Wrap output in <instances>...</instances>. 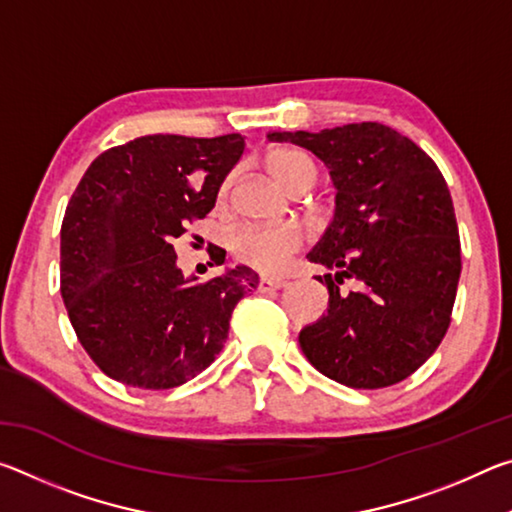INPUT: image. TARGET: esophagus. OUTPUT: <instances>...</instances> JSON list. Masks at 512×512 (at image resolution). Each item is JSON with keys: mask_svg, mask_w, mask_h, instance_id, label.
<instances>
[{"mask_svg": "<svg viewBox=\"0 0 512 512\" xmlns=\"http://www.w3.org/2000/svg\"><path fill=\"white\" fill-rule=\"evenodd\" d=\"M284 287V280H273V277H262L257 284V289L262 293H268V291H277Z\"/></svg>", "mask_w": 512, "mask_h": 512, "instance_id": "34e87169", "label": "esophagus"}]
</instances>
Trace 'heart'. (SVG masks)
I'll use <instances>...</instances> for the list:
<instances>
[{
  "mask_svg": "<svg viewBox=\"0 0 512 512\" xmlns=\"http://www.w3.org/2000/svg\"><path fill=\"white\" fill-rule=\"evenodd\" d=\"M266 171L277 185L296 192L314 185L318 176L316 162L305 151L275 149L268 153ZM302 246V232L291 223L282 225H246L230 237V250L241 264L262 273H280Z\"/></svg>",
  "mask_w": 512,
  "mask_h": 512,
  "instance_id": "b5f03b06",
  "label": "heart"
}]
</instances>
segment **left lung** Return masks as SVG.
Segmentation results:
<instances>
[{
  "instance_id": "1",
  "label": "left lung",
  "mask_w": 512,
  "mask_h": 512,
  "mask_svg": "<svg viewBox=\"0 0 512 512\" xmlns=\"http://www.w3.org/2000/svg\"><path fill=\"white\" fill-rule=\"evenodd\" d=\"M323 160L334 219L307 259L325 266L327 314L302 327L311 366L350 388L393 386L418 370L452 320L461 241L443 173L409 137L377 121L320 133H268ZM343 279L353 289L340 291Z\"/></svg>"
}]
</instances>
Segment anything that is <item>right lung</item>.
Here are the masks:
<instances>
[{
    "label": "right lung",
    "mask_w": 512,
    "mask_h": 512,
    "mask_svg": "<svg viewBox=\"0 0 512 512\" xmlns=\"http://www.w3.org/2000/svg\"><path fill=\"white\" fill-rule=\"evenodd\" d=\"M244 146L239 133L146 135L85 171L60 228V293L110 379L164 391L223 350L232 309L259 277L239 264L198 284L178 268L173 241L212 210Z\"/></svg>",
    "instance_id": "obj_1"
}]
</instances>
